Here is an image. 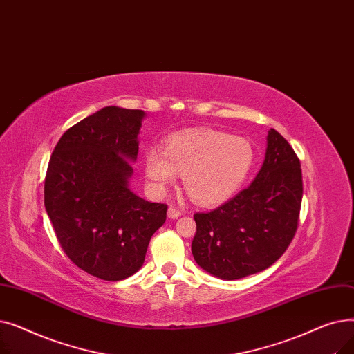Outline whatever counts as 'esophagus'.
<instances>
[{
    "instance_id": "esophagus-1",
    "label": "esophagus",
    "mask_w": 354,
    "mask_h": 354,
    "mask_svg": "<svg viewBox=\"0 0 354 354\" xmlns=\"http://www.w3.org/2000/svg\"><path fill=\"white\" fill-rule=\"evenodd\" d=\"M182 215V212L179 211V209H176V208H169L167 209V216H169L171 219H176V218H179Z\"/></svg>"
}]
</instances>
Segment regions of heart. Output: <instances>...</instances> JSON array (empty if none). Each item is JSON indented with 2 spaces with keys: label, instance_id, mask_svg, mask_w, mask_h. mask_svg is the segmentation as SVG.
<instances>
[{
  "label": "heart",
  "instance_id": "1",
  "mask_svg": "<svg viewBox=\"0 0 354 354\" xmlns=\"http://www.w3.org/2000/svg\"><path fill=\"white\" fill-rule=\"evenodd\" d=\"M251 140L214 130L176 133L163 152L145 153L147 179L159 191L183 175V188L199 205L214 207L232 198L250 176L255 163Z\"/></svg>",
  "mask_w": 354,
  "mask_h": 354
}]
</instances>
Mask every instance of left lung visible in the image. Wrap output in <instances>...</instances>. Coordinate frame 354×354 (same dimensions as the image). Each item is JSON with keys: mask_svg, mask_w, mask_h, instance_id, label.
<instances>
[{"mask_svg": "<svg viewBox=\"0 0 354 354\" xmlns=\"http://www.w3.org/2000/svg\"><path fill=\"white\" fill-rule=\"evenodd\" d=\"M263 167L248 188L211 212H196L192 254L222 280L264 271L280 258L299 227L303 175L291 145L271 129Z\"/></svg>", "mask_w": 354, "mask_h": 354, "instance_id": "8db88e82", "label": "left lung"}]
</instances>
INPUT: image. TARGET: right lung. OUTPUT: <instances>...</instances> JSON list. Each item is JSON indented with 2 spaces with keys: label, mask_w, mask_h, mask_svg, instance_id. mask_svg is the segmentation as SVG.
<instances>
[{
  "label": "right lung",
  "mask_w": 354,
  "mask_h": 354,
  "mask_svg": "<svg viewBox=\"0 0 354 354\" xmlns=\"http://www.w3.org/2000/svg\"><path fill=\"white\" fill-rule=\"evenodd\" d=\"M143 110L103 107L55 145L44 205L66 255L80 270L119 281L143 264L149 241L166 221V203L129 189Z\"/></svg>",
  "instance_id": "obj_1"
}]
</instances>
